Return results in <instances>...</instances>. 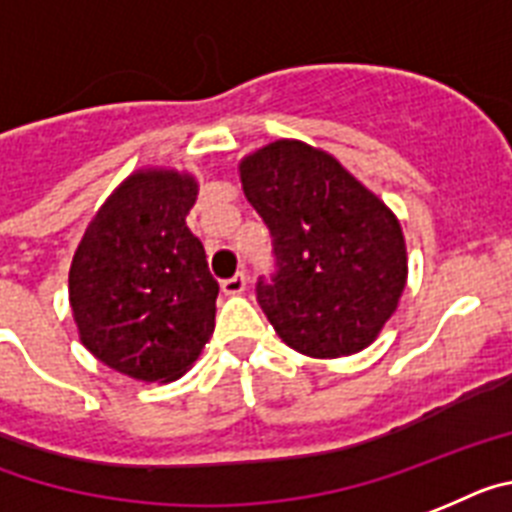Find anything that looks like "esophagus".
<instances>
[{
  "label": "esophagus",
  "mask_w": 512,
  "mask_h": 512,
  "mask_svg": "<svg viewBox=\"0 0 512 512\" xmlns=\"http://www.w3.org/2000/svg\"><path fill=\"white\" fill-rule=\"evenodd\" d=\"M221 289H223V294L242 296L244 291H247V276H244V273H236L234 278H229V281L221 283Z\"/></svg>",
  "instance_id": "esophagus-1"
}]
</instances>
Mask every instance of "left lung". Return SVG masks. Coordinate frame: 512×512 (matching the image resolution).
<instances>
[{
	"mask_svg": "<svg viewBox=\"0 0 512 512\" xmlns=\"http://www.w3.org/2000/svg\"><path fill=\"white\" fill-rule=\"evenodd\" d=\"M239 179L273 234L278 273L257 299L281 341L312 359L375 343L409 278L398 216L328 150L291 137L247 153Z\"/></svg>",
	"mask_w": 512,
	"mask_h": 512,
	"instance_id": "8db88e82",
	"label": "left lung"
}]
</instances>
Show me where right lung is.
I'll return each instance as SVG.
<instances>
[{"instance_id":"1","label":"right lung","mask_w":512,"mask_h":512,"mask_svg":"<svg viewBox=\"0 0 512 512\" xmlns=\"http://www.w3.org/2000/svg\"><path fill=\"white\" fill-rule=\"evenodd\" d=\"M192 171L140 166L93 213L70 265L77 338L137 382H174L216 328L218 283L187 229Z\"/></svg>"}]
</instances>
